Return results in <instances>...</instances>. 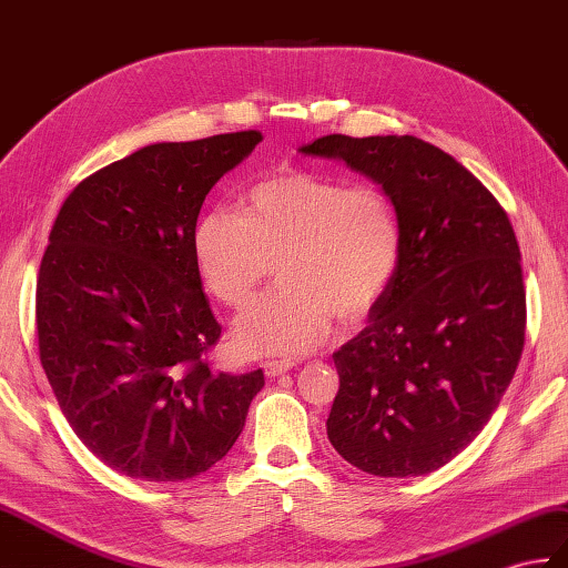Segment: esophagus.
<instances>
[{
  "mask_svg": "<svg viewBox=\"0 0 568 568\" xmlns=\"http://www.w3.org/2000/svg\"><path fill=\"white\" fill-rule=\"evenodd\" d=\"M290 367H293V363L290 361H266L263 363V373H266L268 377H278V375L287 373Z\"/></svg>",
  "mask_w": 568,
  "mask_h": 568,
  "instance_id": "1",
  "label": "esophagus"
}]
</instances>
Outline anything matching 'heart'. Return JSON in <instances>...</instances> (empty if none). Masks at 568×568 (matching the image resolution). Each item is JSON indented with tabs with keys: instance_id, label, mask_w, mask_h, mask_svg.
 I'll return each mask as SVG.
<instances>
[{
	"instance_id": "obj_1",
	"label": "heart",
	"mask_w": 568,
	"mask_h": 568,
	"mask_svg": "<svg viewBox=\"0 0 568 568\" xmlns=\"http://www.w3.org/2000/svg\"><path fill=\"white\" fill-rule=\"evenodd\" d=\"M402 227L377 183H348L287 169L256 181L232 207L207 210L193 227L203 285L242 307L278 263L281 287L234 322V341L254 355H305L328 336L334 316L361 322L397 275Z\"/></svg>"
}]
</instances>
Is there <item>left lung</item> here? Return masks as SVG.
Returning <instances> with one entry per match:
<instances>
[{
	"label": "left lung",
	"mask_w": 568,
	"mask_h": 568,
	"mask_svg": "<svg viewBox=\"0 0 568 568\" xmlns=\"http://www.w3.org/2000/svg\"><path fill=\"white\" fill-rule=\"evenodd\" d=\"M302 154L387 191L397 275L371 324L334 353L336 453L375 477H420L477 438L525 344L520 248L506 210L455 156L414 135H326Z\"/></svg>",
	"instance_id": "left-lung-1"
}]
</instances>
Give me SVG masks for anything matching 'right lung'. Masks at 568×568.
I'll list each match as a JSON object with an SVG mask.
<instances>
[{
    "instance_id": "1",
    "label": "right lung",
    "mask_w": 568,
    "mask_h": 568,
    "mask_svg": "<svg viewBox=\"0 0 568 568\" xmlns=\"http://www.w3.org/2000/svg\"><path fill=\"white\" fill-rule=\"evenodd\" d=\"M256 130L148 144L62 203L38 271L41 365L103 465L142 481L207 471L240 438L263 371L213 373L222 328L193 261L205 195Z\"/></svg>"
}]
</instances>
